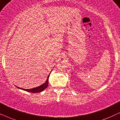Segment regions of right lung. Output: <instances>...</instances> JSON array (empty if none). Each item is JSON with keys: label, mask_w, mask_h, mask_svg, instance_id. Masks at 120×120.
Returning <instances> with one entry per match:
<instances>
[{"label": "right lung", "mask_w": 120, "mask_h": 120, "mask_svg": "<svg viewBox=\"0 0 120 120\" xmlns=\"http://www.w3.org/2000/svg\"><path fill=\"white\" fill-rule=\"evenodd\" d=\"M50 73L49 74V75H48V76H47V78L45 82L43 84L40 85V86H39L37 87L31 88V89H24V88L19 87H17V86H16V87H17L18 88H19V89L24 90V91H27V92H29L34 93H35L41 92L43 91L44 90H45V88H46L47 87V86H48V85H49V76H50Z\"/></svg>", "instance_id": "obj_1"}]
</instances>
